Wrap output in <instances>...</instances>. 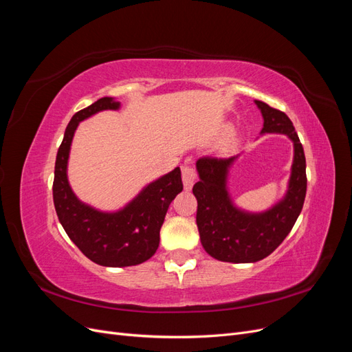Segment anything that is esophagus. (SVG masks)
Listing matches in <instances>:
<instances>
[{"label": "esophagus", "instance_id": "1", "mask_svg": "<svg viewBox=\"0 0 352 352\" xmlns=\"http://www.w3.org/2000/svg\"><path fill=\"white\" fill-rule=\"evenodd\" d=\"M182 180H184V186H185V189H186V190H189L190 188L194 186L195 180H197V173H195V170H194L192 167L185 166V167L182 168Z\"/></svg>", "mask_w": 352, "mask_h": 352}]
</instances>
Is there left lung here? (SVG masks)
Listing matches in <instances>:
<instances>
[{
	"mask_svg": "<svg viewBox=\"0 0 352 352\" xmlns=\"http://www.w3.org/2000/svg\"><path fill=\"white\" fill-rule=\"evenodd\" d=\"M263 116L264 133L286 135L294 144L291 176L283 197L264 211L235 204L228 186L229 172L241 154L229 158L197 160L199 180L192 192L198 201L197 226L202 247L212 258L226 263H255L270 255L289 235L307 192L305 155L295 127L283 111L254 101Z\"/></svg>",
	"mask_w": 352,
	"mask_h": 352,
	"instance_id": "8db88e82",
	"label": "left lung"
}]
</instances>
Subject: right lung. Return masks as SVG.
<instances>
[{
  "instance_id": "right-lung-1",
  "label": "right lung",
  "mask_w": 352,
  "mask_h": 352,
  "mask_svg": "<svg viewBox=\"0 0 352 352\" xmlns=\"http://www.w3.org/2000/svg\"><path fill=\"white\" fill-rule=\"evenodd\" d=\"M122 104L104 97L78 111L69 122L58 148L52 197L63 229L87 257L104 267H127L151 258L160 243V229L167 208L182 192V175L176 167L146 184L129 202L104 211L83 202L73 192L67 176L70 148L80 122L105 110H120Z\"/></svg>"
}]
</instances>
